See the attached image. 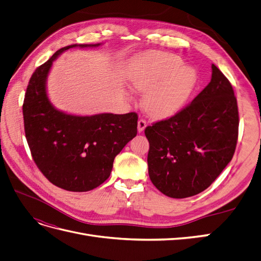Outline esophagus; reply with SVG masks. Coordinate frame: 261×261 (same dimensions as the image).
<instances>
[{
    "instance_id": "34e87169",
    "label": "esophagus",
    "mask_w": 261,
    "mask_h": 261,
    "mask_svg": "<svg viewBox=\"0 0 261 261\" xmlns=\"http://www.w3.org/2000/svg\"><path fill=\"white\" fill-rule=\"evenodd\" d=\"M146 126H147L146 121H144V120H139V121H138V124H137L138 132H139V133L144 132V130H145V128H146Z\"/></svg>"
}]
</instances>
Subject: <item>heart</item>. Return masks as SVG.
<instances>
[{
	"label": "heart",
	"mask_w": 261,
	"mask_h": 261,
	"mask_svg": "<svg viewBox=\"0 0 261 261\" xmlns=\"http://www.w3.org/2000/svg\"><path fill=\"white\" fill-rule=\"evenodd\" d=\"M178 55L149 52L134 61L127 75L133 90L147 92L146 111L153 117L174 115L184 107L197 84V72Z\"/></svg>",
	"instance_id": "b5f03b06"
}]
</instances>
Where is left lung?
<instances>
[{"mask_svg": "<svg viewBox=\"0 0 261 261\" xmlns=\"http://www.w3.org/2000/svg\"><path fill=\"white\" fill-rule=\"evenodd\" d=\"M211 81L192 103L145 129L148 173L171 198L208 188L232 160L239 136V110L231 83L215 65Z\"/></svg>", "mask_w": 261, "mask_h": 261, "instance_id": "1", "label": "left lung"}]
</instances>
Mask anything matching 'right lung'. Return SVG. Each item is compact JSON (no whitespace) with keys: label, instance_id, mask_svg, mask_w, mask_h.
Masks as SVG:
<instances>
[{"label":"right lung","instance_id":"obj_1","mask_svg":"<svg viewBox=\"0 0 261 261\" xmlns=\"http://www.w3.org/2000/svg\"><path fill=\"white\" fill-rule=\"evenodd\" d=\"M58 50L31 76L22 105L23 126L31 155L52 184L69 192H88L111 174L114 158L137 135L135 112L94 115L68 114L55 108L46 92L53 62L72 48Z\"/></svg>","mask_w":261,"mask_h":261}]
</instances>
